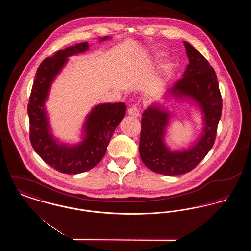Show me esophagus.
<instances>
[{
	"label": "esophagus",
	"mask_w": 251,
	"mask_h": 251,
	"mask_svg": "<svg viewBox=\"0 0 251 251\" xmlns=\"http://www.w3.org/2000/svg\"><path fill=\"white\" fill-rule=\"evenodd\" d=\"M128 114L133 118H138L140 116V110L136 106H132V107L129 108Z\"/></svg>",
	"instance_id": "1"
}]
</instances>
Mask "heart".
Listing matches in <instances>:
<instances>
[{"label": "heart", "mask_w": 251, "mask_h": 251, "mask_svg": "<svg viewBox=\"0 0 251 251\" xmlns=\"http://www.w3.org/2000/svg\"><path fill=\"white\" fill-rule=\"evenodd\" d=\"M161 56H163V52H157V53H155V55L153 56V58L151 60V62H152V61H155L156 59L160 58ZM172 69H173V65H172L171 63H167V64H165V65L161 68V72H162L163 76L167 77V75H168V74L170 73V72L172 71Z\"/></svg>", "instance_id": "obj_1"}]
</instances>
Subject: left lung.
<instances>
[{"mask_svg":"<svg viewBox=\"0 0 251 251\" xmlns=\"http://www.w3.org/2000/svg\"><path fill=\"white\" fill-rule=\"evenodd\" d=\"M189 60L182 78L163 96L175 101L187 102L199 109L202 129L187 149L172 150L166 141L173 113L166 103L152 102L141 120L139 153L146 167L153 172L177 176L191 171L207 155L215 143L217 124L221 118L222 99L213 67L196 49L183 41Z\"/></svg>","mask_w":251,"mask_h":251,"instance_id":"obj_1","label":"left lung"}]
</instances>
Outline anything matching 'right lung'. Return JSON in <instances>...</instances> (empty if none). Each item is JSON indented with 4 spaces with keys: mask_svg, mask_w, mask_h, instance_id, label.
Segmentation results:
<instances>
[{
    "mask_svg": "<svg viewBox=\"0 0 251 251\" xmlns=\"http://www.w3.org/2000/svg\"><path fill=\"white\" fill-rule=\"evenodd\" d=\"M111 36L99 39L105 41ZM88 42L58 50L40 64L28 104L30 141L36 153L49 166L65 174H79L99 164L107 151L110 139L126 115L123 102L100 103L91 109L82 126L81 141L64 143L53 136L46 101L51 84L67 65L69 57L88 50Z\"/></svg>",
    "mask_w": 251,
    "mask_h": 251,
    "instance_id": "add662e5",
    "label": "right lung"
}]
</instances>
